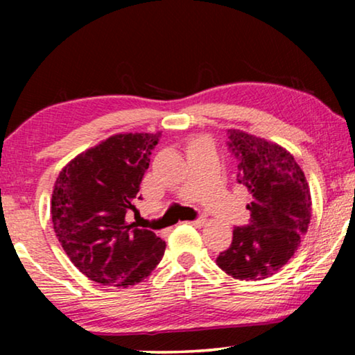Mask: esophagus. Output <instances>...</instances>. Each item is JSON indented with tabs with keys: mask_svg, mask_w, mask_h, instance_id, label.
<instances>
[{
	"mask_svg": "<svg viewBox=\"0 0 355 355\" xmlns=\"http://www.w3.org/2000/svg\"><path fill=\"white\" fill-rule=\"evenodd\" d=\"M205 218H203V216H200V218H198V220H196V221H191V225H193V226H203V225H205Z\"/></svg>",
	"mask_w": 355,
	"mask_h": 355,
	"instance_id": "34e87169",
	"label": "esophagus"
}]
</instances>
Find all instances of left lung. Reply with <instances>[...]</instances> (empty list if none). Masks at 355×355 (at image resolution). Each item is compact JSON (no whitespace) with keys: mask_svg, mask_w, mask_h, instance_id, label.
Here are the masks:
<instances>
[{"mask_svg":"<svg viewBox=\"0 0 355 355\" xmlns=\"http://www.w3.org/2000/svg\"><path fill=\"white\" fill-rule=\"evenodd\" d=\"M227 134L237 158V182L252 198L250 225L234 227L230 249L218 255L216 265L236 279H265L288 263L309 230L310 187L284 147L241 129Z\"/></svg>","mask_w":355,"mask_h":355,"instance_id":"obj_1","label":"left lung"}]
</instances>
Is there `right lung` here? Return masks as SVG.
Instances as JSON below:
<instances>
[{
	"label": "right lung",
	"mask_w": 355,
	"mask_h": 355,
	"mask_svg": "<svg viewBox=\"0 0 355 355\" xmlns=\"http://www.w3.org/2000/svg\"><path fill=\"white\" fill-rule=\"evenodd\" d=\"M162 132L114 134L71 159L51 196L58 241L74 266L95 283L128 288L163 259V239L125 221Z\"/></svg>",
	"instance_id": "1"
}]
</instances>
